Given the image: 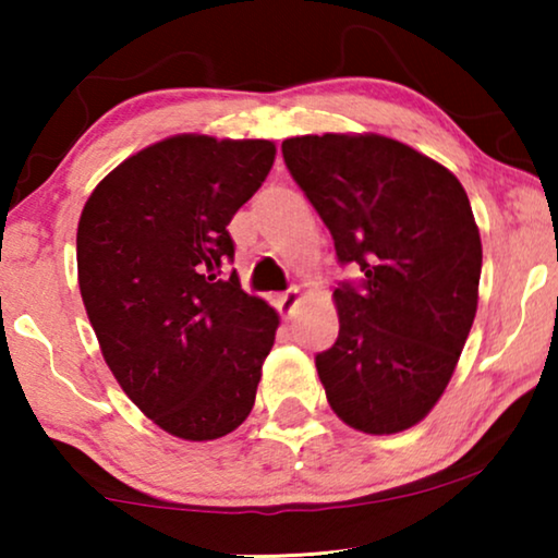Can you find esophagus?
I'll return each mask as SVG.
<instances>
[{"mask_svg":"<svg viewBox=\"0 0 558 558\" xmlns=\"http://www.w3.org/2000/svg\"><path fill=\"white\" fill-rule=\"evenodd\" d=\"M296 304H300V292H296V289H289V292L277 296V307H279V312L284 317H292V312L296 310Z\"/></svg>","mask_w":558,"mask_h":558,"instance_id":"34e87169","label":"esophagus"}]
</instances>
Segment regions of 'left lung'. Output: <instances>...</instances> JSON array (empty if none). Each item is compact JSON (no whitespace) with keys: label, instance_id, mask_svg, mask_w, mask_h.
<instances>
[{"label":"left lung","instance_id":"1","mask_svg":"<svg viewBox=\"0 0 558 558\" xmlns=\"http://www.w3.org/2000/svg\"><path fill=\"white\" fill-rule=\"evenodd\" d=\"M296 185L363 289L332 292L340 332L315 357L327 403L363 434L416 426L445 393L475 323L483 243L462 182L384 134L281 142Z\"/></svg>","mask_w":558,"mask_h":558}]
</instances>
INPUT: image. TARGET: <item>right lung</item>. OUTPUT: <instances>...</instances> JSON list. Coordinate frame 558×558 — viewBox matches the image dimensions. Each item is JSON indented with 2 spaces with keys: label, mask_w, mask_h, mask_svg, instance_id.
I'll list each match as a JSON object with an SVG mask.
<instances>
[{
  "label": "right lung",
  "mask_w": 558,
  "mask_h": 558,
  "mask_svg": "<svg viewBox=\"0 0 558 558\" xmlns=\"http://www.w3.org/2000/svg\"><path fill=\"white\" fill-rule=\"evenodd\" d=\"M277 144L174 134L126 157L83 205L78 287L101 355L159 429L210 441L246 422L279 317L220 277L235 210Z\"/></svg>",
  "instance_id": "obj_1"
}]
</instances>
